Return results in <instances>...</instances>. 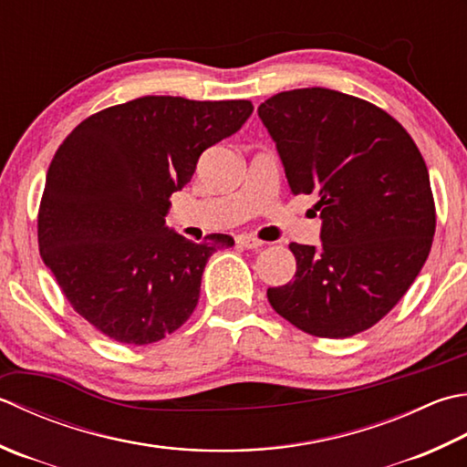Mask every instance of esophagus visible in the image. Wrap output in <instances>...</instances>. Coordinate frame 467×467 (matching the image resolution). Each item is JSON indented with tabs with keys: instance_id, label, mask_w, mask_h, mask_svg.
<instances>
[{
	"instance_id": "esophagus-1",
	"label": "esophagus",
	"mask_w": 467,
	"mask_h": 467,
	"mask_svg": "<svg viewBox=\"0 0 467 467\" xmlns=\"http://www.w3.org/2000/svg\"><path fill=\"white\" fill-rule=\"evenodd\" d=\"M236 244L244 246V249L257 251V249H261V246H263V241L254 239V236H251V234H239V236H236Z\"/></svg>"
}]
</instances>
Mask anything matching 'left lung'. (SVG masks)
Wrapping results in <instances>:
<instances>
[{
	"label": "left lung",
	"instance_id": "left-lung-1",
	"mask_svg": "<svg viewBox=\"0 0 467 467\" xmlns=\"http://www.w3.org/2000/svg\"><path fill=\"white\" fill-rule=\"evenodd\" d=\"M291 194H312L319 246L291 243L296 279L269 304L299 330L348 337L385 317L431 251L435 204L415 141L382 109L337 90H285L261 103Z\"/></svg>",
	"mask_w": 467,
	"mask_h": 467
}]
</instances>
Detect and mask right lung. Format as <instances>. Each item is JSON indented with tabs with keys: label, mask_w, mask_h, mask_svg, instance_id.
I'll return each mask as SVG.
<instances>
[{
	"label": "right lung",
	"mask_w": 467,
	"mask_h": 467,
	"mask_svg": "<svg viewBox=\"0 0 467 467\" xmlns=\"http://www.w3.org/2000/svg\"><path fill=\"white\" fill-rule=\"evenodd\" d=\"M253 113L251 100L141 97L75 127L46 173L38 244L75 312L123 344H151L194 312L213 253L166 226L198 158Z\"/></svg>",
	"instance_id": "obj_1"
}]
</instances>
